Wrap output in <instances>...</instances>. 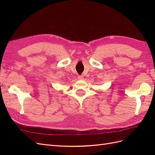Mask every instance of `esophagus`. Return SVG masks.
<instances>
[{
	"label": "esophagus",
	"instance_id": "1",
	"mask_svg": "<svg viewBox=\"0 0 155 155\" xmlns=\"http://www.w3.org/2000/svg\"><path fill=\"white\" fill-rule=\"evenodd\" d=\"M78 79H79V80H81V79H83V76H78Z\"/></svg>",
	"mask_w": 155,
	"mask_h": 155
}]
</instances>
